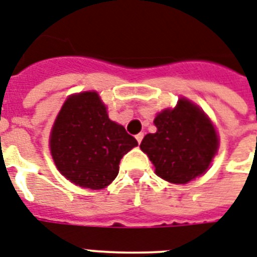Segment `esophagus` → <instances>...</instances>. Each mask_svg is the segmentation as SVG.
<instances>
[{"label": "esophagus", "mask_w": 257, "mask_h": 257, "mask_svg": "<svg viewBox=\"0 0 257 257\" xmlns=\"http://www.w3.org/2000/svg\"><path fill=\"white\" fill-rule=\"evenodd\" d=\"M143 137H144V133H139V135H136V140H137V143H139V144L142 143Z\"/></svg>", "instance_id": "34e87169"}]
</instances>
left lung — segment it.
Segmentation results:
<instances>
[{"mask_svg":"<svg viewBox=\"0 0 257 257\" xmlns=\"http://www.w3.org/2000/svg\"><path fill=\"white\" fill-rule=\"evenodd\" d=\"M154 122L158 131L148 133L140 148L148 155L155 172L179 185L202 175L218 147L214 126L205 113L182 98L174 110H163Z\"/></svg>","mask_w":257,"mask_h":257,"instance_id":"left-lung-1","label":"left lung"}]
</instances>
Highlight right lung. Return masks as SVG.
<instances>
[{"label": "right lung", "mask_w": 257, "mask_h": 257, "mask_svg": "<svg viewBox=\"0 0 257 257\" xmlns=\"http://www.w3.org/2000/svg\"><path fill=\"white\" fill-rule=\"evenodd\" d=\"M137 146L122 125L109 120L97 93L72 95L64 102L51 132L56 167L74 185L99 190L110 185L120 160Z\"/></svg>", "instance_id": "right-lung-1"}]
</instances>
